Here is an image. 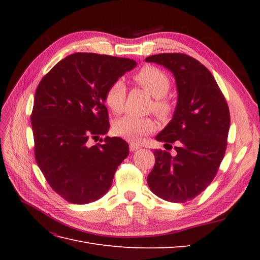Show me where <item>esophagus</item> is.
Here are the masks:
<instances>
[{"label": "esophagus", "mask_w": 260, "mask_h": 260, "mask_svg": "<svg viewBox=\"0 0 260 260\" xmlns=\"http://www.w3.org/2000/svg\"><path fill=\"white\" fill-rule=\"evenodd\" d=\"M130 151L131 152H135V151H138V149H140L141 148V146L139 145V144H137V143H130Z\"/></svg>", "instance_id": "obj_1"}]
</instances>
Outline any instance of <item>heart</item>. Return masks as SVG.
Here are the masks:
<instances>
[{
	"instance_id": "b5f03b06",
	"label": "heart",
	"mask_w": 260,
	"mask_h": 260,
	"mask_svg": "<svg viewBox=\"0 0 260 260\" xmlns=\"http://www.w3.org/2000/svg\"><path fill=\"white\" fill-rule=\"evenodd\" d=\"M133 80L155 99L154 111L161 118H167L172 112V104L164 96L170 89V79L162 70L145 66L140 69L133 76ZM127 88L122 80L115 81L109 86L105 102L109 109L115 113H119L125 100ZM155 129V122L147 117L123 116L114 123V132L130 142H140L146 135Z\"/></svg>"
}]
</instances>
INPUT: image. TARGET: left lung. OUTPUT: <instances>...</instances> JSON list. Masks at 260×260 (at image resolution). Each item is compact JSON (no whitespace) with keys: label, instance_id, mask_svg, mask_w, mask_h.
I'll return each instance as SVG.
<instances>
[{"label":"left lung","instance_id":"obj_1","mask_svg":"<svg viewBox=\"0 0 260 260\" xmlns=\"http://www.w3.org/2000/svg\"><path fill=\"white\" fill-rule=\"evenodd\" d=\"M172 73L178 99L172 119L156 140L177 142L176 155L156 149L147 184L158 198L185 203L201 194L214 180L226 148L229 107L209 70L181 53H162L145 58Z\"/></svg>","mask_w":260,"mask_h":260}]
</instances>
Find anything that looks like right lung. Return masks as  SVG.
I'll return each instance as SVG.
<instances>
[{"label": "right lung", "instance_id": "1", "mask_svg": "<svg viewBox=\"0 0 260 260\" xmlns=\"http://www.w3.org/2000/svg\"><path fill=\"white\" fill-rule=\"evenodd\" d=\"M137 61L75 53L58 61L39 83L31 114L36 160L53 190L82 205L105 195L129 145L118 137L90 146L109 130L104 105L109 86Z\"/></svg>", "mask_w": 260, "mask_h": 260}]
</instances>
